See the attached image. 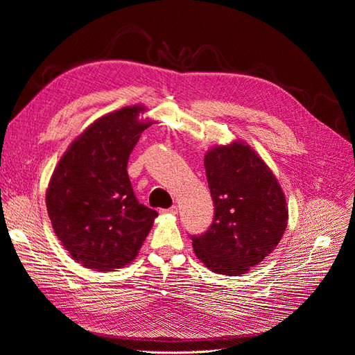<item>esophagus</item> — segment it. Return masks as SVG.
Wrapping results in <instances>:
<instances>
[{
	"label": "esophagus",
	"mask_w": 355,
	"mask_h": 355,
	"mask_svg": "<svg viewBox=\"0 0 355 355\" xmlns=\"http://www.w3.org/2000/svg\"><path fill=\"white\" fill-rule=\"evenodd\" d=\"M162 212H164V214H173V215H175V214L178 212V208L174 205V207H171V208H168V209H164Z\"/></svg>",
	"instance_id": "1"
}]
</instances>
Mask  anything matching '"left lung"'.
I'll return each mask as SVG.
<instances>
[{"label":"left lung","mask_w":355,"mask_h":355,"mask_svg":"<svg viewBox=\"0 0 355 355\" xmlns=\"http://www.w3.org/2000/svg\"><path fill=\"white\" fill-rule=\"evenodd\" d=\"M214 221L191 236L196 257L211 271L239 276L268 257L288 225L284 193L271 169L243 141L205 155Z\"/></svg>","instance_id":"8db88e82"}]
</instances>
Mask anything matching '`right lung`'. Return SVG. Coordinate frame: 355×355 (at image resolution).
I'll return each mask as SVG.
<instances>
[{
  "mask_svg": "<svg viewBox=\"0 0 355 355\" xmlns=\"http://www.w3.org/2000/svg\"><path fill=\"white\" fill-rule=\"evenodd\" d=\"M144 106L98 118L73 140L45 194L53 230L71 257L96 271H113L137 257L157 212L137 200L128 159L152 121Z\"/></svg>",
  "mask_w": 355,
  "mask_h": 355,
  "instance_id": "obj_1",
  "label": "right lung"
}]
</instances>
